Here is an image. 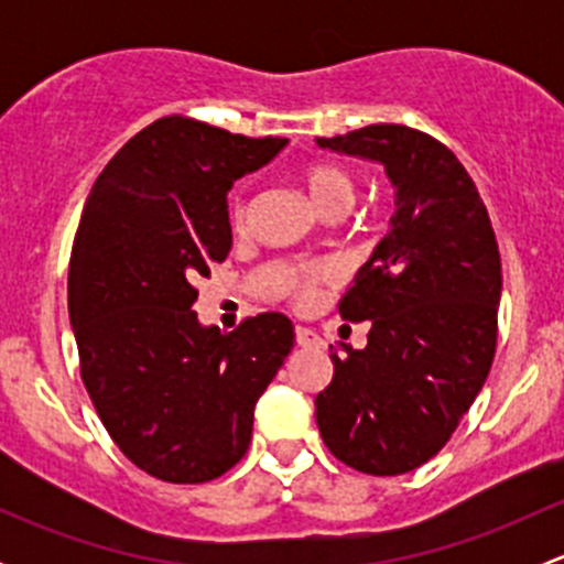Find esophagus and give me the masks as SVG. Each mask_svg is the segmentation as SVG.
Here are the masks:
<instances>
[{"label": "esophagus", "mask_w": 564, "mask_h": 564, "mask_svg": "<svg viewBox=\"0 0 564 564\" xmlns=\"http://www.w3.org/2000/svg\"><path fill=\"white\" fill-rule=\"evenodd\" d=\"M294 335H297V344L305 346V349H308V346H322V338H318L311 327H297Z\"/></svg>", "instance_id": "34e87169"}]
</instances>
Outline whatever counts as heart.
I'll use <instances>...</instances> for the list:
<instances>
[{"label": "heart", "mask_w": 564, "mask_h": 564, "mask_svg": "<svg viewBox=\"0 0 564 564\" xmlns=\"http://www.w3.org/2000/svg\"><path fill=\"white\" fill-rule=\"evenodd\" d=\"M300 182H303V191L308 196L311 207L318 215H327L333 209H346L351 204V180L340 169L327 166V163H311V166L300 172ZM235 224L237 229H242V224H246V204L242 202L235 204ZM318 278H324V270H292L289 292H294V297L305 303Z\"/></svg>", "instance_id": "b5f03b06"}]
</instances>
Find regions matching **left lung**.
Here are the masks:
<instances>
[{
	"instance_id": "left-lung-1",
	"label": "left lung",
	"mask_w": 564,
	"mask_h": 564,
	"mask_svg": "<svg viewBox=\"0 0 564 564\" xmlns=\"http://www.w3.org/2000/svg\"><path fill=\"white\" fill-rule=\"evenodd\" d=\"M322 150L379 163L395 196L388 235L340 300L368 322L366 349L329 346L316 423L335 458L366 475L412 471L447 445L491 371L502 264L458 158L406 124H368Z\"/></svg>"
}]
</instances>
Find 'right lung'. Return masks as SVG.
<instances>
[{
	"label": "right lung",
	"instance_id": "1",
	"mask_svg": "<svg viewBox=\"0 0 564 564\" xmlns=\"http://www.w3.org/2000/svg\"><path fill=\"white\" fill-rule=\"evenodd\" d=\"M286 144L163 117L84 204L67 275L82 379L119 451L158 480L207 482L246 456L256 401L294 346L283 314L226 335L193 311L196 278L231 250V185Z\"/></svg>",
	"mask_w": 564,
	"mask_h": 564
}]
</instances>
